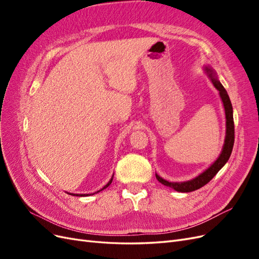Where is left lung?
I'll list each match as a JSON object with an SVG mask.
<instances>
[{"mask_svg": "<svg viewBox=\"0 0 259 259\" xmlns=\"http://www.w3.org/2000/svg\"><path fill=\"white\" fill-rule=\"evenodd\" d=\"M204 71L208 75L211 83H213V85L215 86V89L219 92V96H221V99L223 101L224 109H225V116H226L225 142H224L222 152H221V154H219L217 160L213 164H210V165L205 170H203L201 174H199L197 177H194L190 180H187V182H180V183L168 182V180L162 178L161 176H159L155 173L156 179H158L162 185L173 188L174 190H176L178 192H191V191H194L197 189H200L201 187L206 185L209 180L223 168L225 164L228 162L230 155H231V152H232L233 144H234L233 110H232V105H231L230 98L228 96V93H227V91L225 90L222 83L219 82L217 74L213 68L209 66H205Z\"/></svg>", "mask_w": 259, "mask_h": 259, "instance_id": "left-lung-1", "label": "left lung"}]
</instances>
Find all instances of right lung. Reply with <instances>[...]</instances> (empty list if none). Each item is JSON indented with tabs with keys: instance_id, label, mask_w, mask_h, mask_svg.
<instances>
[{
	"instance_id": "right-lung-1",
	"label": "right lung",
	"mask_w": 259,
	"mask_h": 259,
	"mask_svg": "<svg viewBox=\"0 0 259 259\" xmlns=\"http://www.w3.org/2000/svg\"><path fill=\"white\" fill-rule=\"evenodd\" d=\"M112 179H113V175H112L111 179H110V180H109V182H108V184H107V185H106V186H105V187L103 188V189H100V190H98L97 192H99V191H101V190H104V189H106V188H107L108 186H110V185H111V183H112ZM95 193H96V192H95ZM70 194H71V195H79V197H82V195H83V197H84V195H85V194H73V193H70ZM93 194H94V193H93ZM88 195H90V194H86V195H85V197H88Z\"/></svg>"
}]
</instances>
